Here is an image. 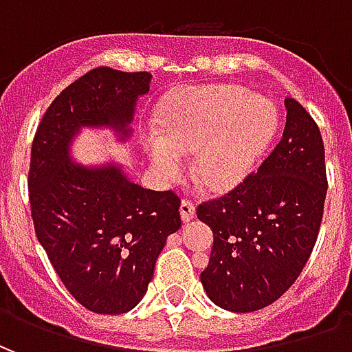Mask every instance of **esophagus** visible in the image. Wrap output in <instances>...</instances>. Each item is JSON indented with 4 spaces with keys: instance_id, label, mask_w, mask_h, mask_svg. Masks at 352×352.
<instances>
[{
    "instance_id": "1",
    "label": "esophagus",
    "mask_w": 352,
    "mask_h": 352,
    "mask_svg": "<svg viewBox=\"0 0 352 352\" xmlns=\"http://www.w3.org/2000/svg\"><path fill=\"white\" fill-rule=\"evenodd\" d=\"M179 211H181V219H183V222H190L192 219H194V214H196V207H194V204L188 201V199H183Z\"/></svg>"
}]
</instances>
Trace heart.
Segmentation results:
<instances>
[{
  "mask_svg": "<svg viewBox=\"0 0 352 352\" xmlns=\"http://www.w3.org/2000/svg\"><path fill=\"white\" fill-rule=\"evenodd\" d=\"M279 109L239 87L184 90L158 116L160 135L145 139L154 173L171 181L192 154L190 175L204 188L226 192L243 183L277 135Z\"/></svg>",
  "mask_w": 352,
  "mask_h": 352,
  "instance_id": "obj_1",
  "label": "heart"
}]
</instances>
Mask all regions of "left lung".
<instances>
[{
    "mask_svg": "<svg viewBox=\"0 0 352 352\" xmlns=\"http://www.w3.org/2000/svg\"><path fill=\"white\" fill-rule=\"evenodd\" d=\"M272 154L224 194L198 206L213 230V251L199 279L222 309H262L292 287L317 243L324 213V145L317 122L292 98Z\"/></svg>",
    "mask_w": 352,
    "mask_h": 352,
    "instance_id": "8db88e82",
    "label": "left lung"
}]
</instances>
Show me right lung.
Wrapping results in <instances>:
<instances>
[{"label": "right lung", "mask_w": 352, "mask_h": 352, "mask_svg": "<svg viewBox=\"0 0 352 352\" xmlns=\"http://www.w3.org/2000/svg\"><path fill=\"white\" fill-rule=\"evenodd\" d=\"M151 79L146 72H88L50 103L32 145L35 236L69 294L100 315H120L143 300L166 239L181 228V199L139 186L116 164H75L69 146L80 128L101 126L126 141Z\"/></svg>", "instance_id": "obj_1"}]
</instances>
